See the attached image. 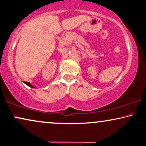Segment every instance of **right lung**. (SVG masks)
<instances>
[{"mask_svg":"<svg viewBox=\"0 0 146 146\" xmlns=\"http://www.w3.org/2000/svg\"><path fill=\"white\" fill-rule=\"evenodd\" d=\"M25 84H26V85H27V86H28L29 87H31V88H34V86H32V85L30 84V83H29V82H25Z\"/></svg>","mask_w":146,"mask_h":146,"instance_id":"1","label":"right lung"}]
</instances>
